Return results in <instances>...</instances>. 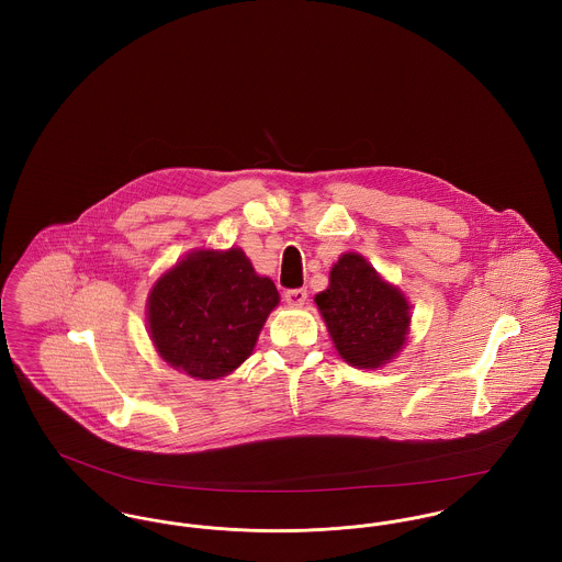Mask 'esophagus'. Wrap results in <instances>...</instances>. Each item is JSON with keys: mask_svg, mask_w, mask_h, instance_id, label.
Masks as SVG:
<instances>
[{"mask_svg": "<svg viewBox=\"0 0 562 562\" xmlns=\"http://www.w3.org/2000/svg\"><path fill=\"white\" fill-rule=\"evenodd\" d=\"M283 299H285V303H288L290 307H303V305H305V301H307V290H305V288L288 290Z\"/></svg>", "mask_w": 562, "mask_h": 562, "instance_id": "1", "label": "esophagus"}]
</instances>
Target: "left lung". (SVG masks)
I'll list each match as a JSON object with an SVG mask.
<instances>
[{"label":"left lung","mask_w":562,"mask_h":562,"mask_svg":"<svg viewBox=\"0 0 562 562\" xmlns=\"http://www.w3.org/2000/svg\"><path fill=\"white\" fill-rule=\"evenodd\" d=\"M316 305L339 357L361 370L390 363L404 346L411 307L359 252H344L330 268Z\"/></svg>","instance_id":"1"}]
</instances>
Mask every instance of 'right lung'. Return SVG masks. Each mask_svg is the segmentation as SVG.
<instances>
[{
    "label": "right lung",
    "mask_w": 562,
    "mask_h": 562,
    "mask_svg": "<svg viewBox=\"0 0 562 562\" xmlns=\"http://www.w3.org/2000/svg\"><path fill=\"white\" fill-rule=\"evenodd\" d=\"M279 292L241 248H201L156 281L147 301L149 335L161 359L201 381L232 374L250 357Z\"/></svg>",
    "instance_id": "obj_1"
}]
</instances>
